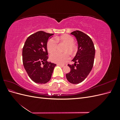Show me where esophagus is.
Wrapping results in <instances>:
<instances>
[{
	"label": "esophagus",
	"mask_w": 120,
	"mask_h": 120,
	"mask_svg": "<svg viewBox=\"0 0 120 120\" xmlns=\"http://www.w3.org/2000/svg\"><path fill=\"white\" fill-rule=\"evenodd\" d=\"M58 65H59V66H60L61 68H64V67H65L67 66L66 64H59Z\"/></svg>",
	"instance_id": "1"
}]
</instances>
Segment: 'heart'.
<instances>
[{"label": "heart", "instance_id": "b5f03b06", "mask_svg": "<svg viewBox=\"0 0 120 120\" xmlns=\"http://www.w3.org/2000/svg\"><path fill=\"white\" fill-rule=\"evenodd\" d=\"M57 41H63L66 44L64 51H68L72 53L75 50L74 45V39L71 36L69 35H64L60 37H57L56 39L50 38L47 43V49L49 53L55 51L57 46ZM70 56L68 52H66L61 53L59 52H54L50 54V60L52 62L58 64H63L70 60Z\"/></svg>", "mask_w": 120, "mask_h": 120}]
</instances>
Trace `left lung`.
<instances>
[{"label": "left lung", "mask_w": 120, "mask_h": 120, "mask_svg": "<svg viewBox=\"0 0 120 120\" xmlns=\"http://www.w3.org/2000/svg\"><path fill=\"white\" fill-rule=\"evenodd\" d=\"M78 44V52L72 60L74 64H68L71 71L66 74L68 81L77 84L85 80L93 68L95 55V49L92 39L83 32L76 30L72 32Z\"/></svg>", "instance_id": "8db88e82"}]
</instances>
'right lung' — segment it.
Here are the masks:
<instances>
[{
    "instance_id": "add662e5",
    "label": "right lung",
    "mask_w": 120,
    "mask_h": 120,
    "mask_svg": "<svg viewBox=\"0 0 120 120\" xmlns=\"http://www.w3.org/2000/svg\"><path fill=\"white\" fill-rule=\"evenodd\" d=\"M53 35L39 31L28 37L22 49V61L32 81L42 84L49 81L56 64L47 61V42Z\"/></svg>"
}]
</instances>
